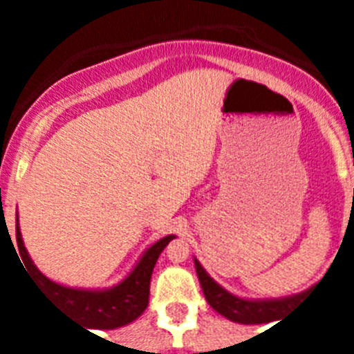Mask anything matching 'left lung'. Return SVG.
<instances>
[{
	"mask_svg": "<svg viewBox=\"0 0 354 354\" xmlns=\"http://www.w3.org/2000/svg\"><path fill=\"white\" fill-rule=\"evenodd\" d=\"M193 261H195L196 274H198L200 286H202V290H204V296L207 299V303L218 314L227 317L228 321H234V323L262 324L277 321L283 314H287L310 290H303V292L292 294V296H283V298H241V296L232 294L230 290H227L225 287H221L220 283L216 282L214 278L204 270V266L196 261V257H193Z\"/></svg>",
	"mask_w": 354,
	"mask_h": 354,
	"instance_id": "left-lung-1",
	"label": "left lung"
}]
</instances>
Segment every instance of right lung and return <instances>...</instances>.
<instances>
[{"label":"right lung","mask_w":354,"mask_h":354,"mask_svg":"<svg viewBox=\"0 0 354 354\" xmlns=\"http://www.w3.org/2000/svg\"><path fill=\"white\" fill-rule=\"evenodd\" d=\"M15 239H17L19 253L28 273L49 298L64 306L67 314L72 315V319H76L77 323L84 324L90 330H115V328L133 323L134 319H138L145 312L149 305L150 277H152L154 266L165 246L171 239H175V236L170 234L152 243L142 253V257L133 266L127 277H124V280L104 289L62 286L40 273L24 246L23 234L19 227V214H15Z\"/></svg>","instance_id":"obj_1"}]
</instances>
